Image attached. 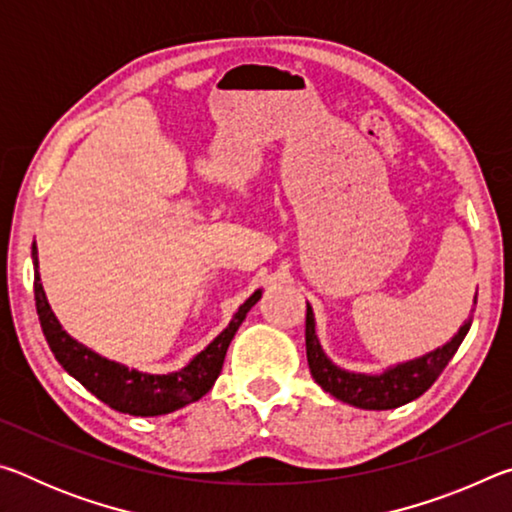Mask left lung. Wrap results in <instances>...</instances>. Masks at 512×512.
<instances>
[{
  "instance_id": "left-lung-1",
  "label": "left lung",
  "mask_w": 512,
  "mask_h": 512,
  "mask_svg": "<svg viewBox=\"0 0 512 512\" xmlns=\"http://www.w3.org/2000/svg\"><path fill=\"white\" fill-rule=\"evenodd\" d=\"M476 305V296H474ZM472 318L465 320L463 327L454 334L452 341H447L443 348H436L418 359L397 363V366L386 368L377 375L368 372H352L343 370L323 352L316 336V320L314 309L307 302V320H305V343H307V361L311 377L336 400L366 411H386L397 409V406L413 402L440 377L449 359L454 357L458 345L463 343L465 334L470 332Z\"/></svg>"
}]
</instances>
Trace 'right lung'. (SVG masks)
Returning <instances> with one entry per match:
<instances>
[{"mask_svg": "<svg viewBox=\"0 0 512 512\" xmlns=\"http://www.w3.org/2000/svg\"><path fill=\"white\" fill-rule=\"evenodd\" d=\"M31 257L33 271H36V275H33V291H36L40 327L60 366L76 381H81L94 397L108 404L110 409L128 415H142V418L178 411L187 404L201 400L214 386L216 377L221 375L225 352H228L230 341L235 339L239 325L244 323L250 307H255L257 300L262 298V289H257L235 311L230 325L205 350L198 352L185 368L167 372V375H153V372H142L124 366V363L110 361L101 357L99 352L90 350L88 345L72 339L63 325L58 323L56 314L49 307L45 289H42L36 244L31 248Z\"/></svg>", "mask_w": 512, "mask_h": 512, "instance_id": "add662e5", "label": "right lung"}]
</instances>
